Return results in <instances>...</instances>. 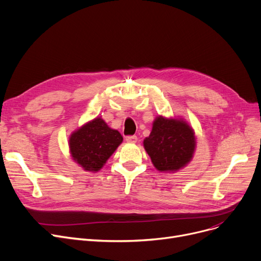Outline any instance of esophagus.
<instances>
[{
	"label": "esophagus",
	"mask_w": 261,
	"mask_h": 261,
	"mask_svg": "<svg viewBox=\"0 0 261 261\" xmlns=\"http://www.w3.org/2000/svg\"><path fill=\"white\" fill-rule=\"evenodd\" d=\"M126 142L134 144V143L138 142V136H136V135H128V136H126Z\"/></svg>",
	"instance_id": "obj_1"
}]
</instances>
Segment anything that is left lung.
Segmentation results:
<instances>
[{"label": "left lung", "mask_w": 261, "mask_h": 261, "mask_svg": "<svg viewBox=\"0 0 261 261\" xmlns=\"http://www.w3.org/2000/svg\"><path fill=\"white\" fill-rule=\"evenodd\" d=\"M144 147L159 171H177L194 156L195 132L182 118L158 116L151 133L144 140Z\"/></svg>", "instance_id": "obj_1"}]
</instances>
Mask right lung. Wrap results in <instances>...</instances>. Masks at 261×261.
<instances>
[{"mask_svg": "<svg viewBox=\"0 0 261 261\" xmlns=\"http://www.w3.org/2000/svg\"><path fill=\"white\" fill-rule=\"evenodd\" d=\"M122 142L121 134L96 117L74 131L68 140L73 160L86 171L97 172Z\"/></svg>", "mask_w": 261, "mask_h": 261, "instance_id": "add662e5", "label": "right lung"}]
</instances>
